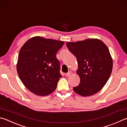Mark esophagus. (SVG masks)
Listing matches in <instances>:
<instances>
[{
	"instance_id": "esophagus-1",
	"label": "esophagus",
	"mask_w": 127,
	"mask_h": 127,
	"mask_svg": "<svg viewBox=\"0 0 127 127\" xmlns=\"http://www.w3.org/2000/svg\"><path fill=\"white\" fill-rule=\"evenodd\" d=\"M71 71H69L67 73H66L65 75L66 77H69V76L71 75Z\"/></svg>"
}]
</instances>
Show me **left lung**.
Segmentation results:
<instances>
[{
  "label": "left lung",
  "mask_w": 127,
  "mask_h": 127,
  "mask_svg": "<svg viewBox=\"0 0 127 127\" xmlns=\"http://www.w3.org/2000/svg\"><path fill=\"white\" fill-rule=\"evenodd\" d=\"M69 51L77 58L80 83L73 87L76 93L90 96L100 91L111 74L113 61L108 47L97 39L68 42Z\"/></svg>",
  "instance_id": "8db88e82"
}]
</instances>
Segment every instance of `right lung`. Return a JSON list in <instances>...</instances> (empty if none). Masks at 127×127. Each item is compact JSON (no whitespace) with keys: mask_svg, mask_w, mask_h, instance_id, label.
Returning a JSON list of instances; mask_svg holds the SVG:
<instances>
[{"mask_svg":"<svg viewBox=\"0 0 127 127\" xmlns=\"http://www.w3.org/2000/svg\"><path fill=\"white\" fill-rule=\"evenodd\" d=\"M64 43L35 36L22 47L18 58L17 72L23 83L32 93L45 96L56 89L62 78L60 62L56 56Z\"/></svg>","mask_w":127,"mask_h":127,"instance_id":"right-lung-1","label":"right lung"}]
</instances>
